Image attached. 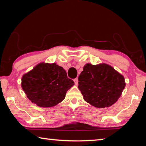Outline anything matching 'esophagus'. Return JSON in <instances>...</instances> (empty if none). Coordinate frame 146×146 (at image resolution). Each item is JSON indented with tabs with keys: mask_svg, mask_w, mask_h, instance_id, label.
<instances>
[{
	"mask_svg": "<svg viewBox=\"0 0 146 146\" xmlns=\"http://www.w3.org/2000/svg\"><path fill=\"white\" fill-rule=\"evenodd\" d=\"M73 81H74V82H75V84L76 86H77V85H78V78H75V79H74V80H73Z\"/></svg>",
	"mask_w": 146,
	"mask_h": 146,
	"instance_id": "1",
	"label": "esophagus"
}]
</instances>
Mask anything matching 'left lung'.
<instances>
[{"instance_id":"1","label":"left lung","mask_w":146,"mask_h":146,"mask_svg":"<svg viewBox=\"0 0 146 146\" xmlns=\"http://www.w3.org/2000/svg\"><path fill=\"white\" fill-rule=\"evenodd\" d=\"M125 86L123 76L105 63L86 64L78 76V88L84 99L97 108H108L117 102Z\"/></svg>"}]
</instances>
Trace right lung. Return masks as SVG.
<instances>
[{
    "label": "right lung",
    "instance_id": "obj_1",
    "mask_svg": "<svg viewBox=\"0 0 146 146\" xmlns=\"http://www.w3.org/2000/svg\"><path fill=\"white\" fill-rule=\"evenodd\" d=\"M74 85L66 70L56 63L40 62L22 77L21 87L32 103L51 108L61 102Z\"/></svg>",
    "mask_w": 146,
    "mask_h": 146
}]
</instances>
